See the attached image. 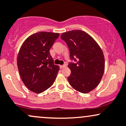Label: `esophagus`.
Returning a JSON list of instances; mask_svg holds the SVG:
<instances>
[{
  "label": "esophagus",
  "instance_id": "obj_1",
  "mask_svg": "<svg viewBox=\"0 0 126 126\" xmlns=\"http://www.w3.org/2000/svg\"><path fill=\"white\" fill-rule=\"evenodd\" d=\"M59 67H60V68L61 69H62V68H64V67H67V65H60L59 66Z\"/></svg>",
  "mask_w": 126,
  "mask_h": 126
}]
</instances>
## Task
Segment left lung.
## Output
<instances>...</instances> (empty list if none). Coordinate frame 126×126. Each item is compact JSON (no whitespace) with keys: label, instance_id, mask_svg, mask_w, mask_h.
<instances>
[{"label":"left lung","instance_id":"obj_1","mask_svg":"<svg viewBox=\"0 0 126 126\" xmlns=\"http://www.w3.org/2000/svg\"><path fill=\"white\" fill-rule=\"evenodd\" d=\"M62 40L70 50V85L80 93L91 91L99 84L105 71V58L100 47L90 35L80 30L63 33Z\"/></svg>","mask_w":126,"mask_h":126}]
</instances>
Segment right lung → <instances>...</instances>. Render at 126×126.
<instances>
[{"mask_svg": "<svg viewBox=\"0 0 126 126\" xmlns=\"http://www.w3.org/2000/svg\"><path fill=\"white\" fill-rule=\"evenodd\" d=\"M58 33L39 32L24 41L17 56V67L21 80L33 93H41L53 84L59 67L54 64L49 51Z\"/></svg>", "mask_w": 126, "mask_h": 126, "instance_id": "1", "label": "right lung"}]
</instances>
